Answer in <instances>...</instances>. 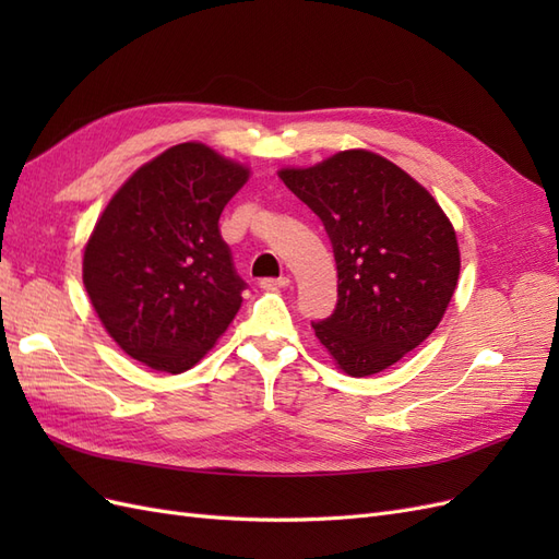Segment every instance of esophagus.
<instances>
[{"label": "esophagus", "mask_w": 559, "mask_h": 559, "mask_svg": "<svg viewBox=\"0 0 559 559\" xmlns=\"http://www.w3.org/2000/svg\"><path fill=\"white\" fill-rule=\"evenodd\" d=\"M292 284V280L282 275V277H267V280H261V289H286V286Z\"/></svg>", "instance_id": "esophagus-1"}]
</instances>
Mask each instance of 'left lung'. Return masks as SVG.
Returning <instances> with one entry per match:
<instances>
[{"mask_svg":"<svg viewBox=\"0 0 559 559\" xmlns=\"http://www.w3.org/2000/svg\"><path fill=\"white\" fill-rule=\"evenodd\" d=\"M280 179L321 218L337 265V302L314 321L319 343L352 378L396 364L443 319L460 280L450 218L399 165L341 151Z\"/></svg>","mask_w":559,"mask_h":559,"instance_id":"8db88e82","label":"left lung"}]
</instances>
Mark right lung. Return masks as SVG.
<instances>
[{
    "mask_svg": "<svg viewBox=\"0 0 559 559\" xmlns=\"http://www.w3.org/2000/svg\"><path fill=\"white\" fill-rule=\"evenodd\" d=\"M249 179L240 163L186 142L142 165L97 218L83 284L107 333L163 373H183L242 306L245 280L218 230Z\"/></svg>",
    "mask_w": 559,
    "mask_h": 559,
    "instance_id": "right-lung-1",
    "label": "right lung"
}]
</instances>
